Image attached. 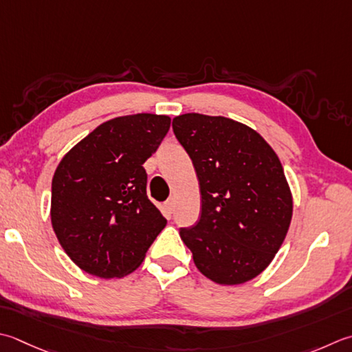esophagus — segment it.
Returning a JSON list of instances; mask_svg holds the SVG:
<instances>
[{"mask_svg": "<svg viewBox=\"0 0 352 352\" xmlns=\"http://www.w3.org/2000/svg\"><path fill=\"white\" fill-rule=\"evenodd\" d=\"M175 208V199L174 198H168L166 201H164V209H166L169 213H172V210H174Z\"/></svg>", "mask_w": 352, "mask_h": 352, "instance_id": "esophagus-1", "label": "esophagus"}]
</instances>
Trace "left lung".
Segmentation results:
<instances>
[{"mask_svg": "<svg viewBox=\"0 0 352 352\" xmlns=\"http://www.w3.org/2000/svg\"><path fill=\"white\" fill-rule=\"evenodd\" d=\"M199 182L201 215L180 236L197 268L217 284L256 278L280 249L293 215L276 153L256 131L221 116L172 120Z\"/></svg>", "mask_w": 352, "mask_h": 352, "instance_id": "obj_1", "label": "left lung"}]
</instances>
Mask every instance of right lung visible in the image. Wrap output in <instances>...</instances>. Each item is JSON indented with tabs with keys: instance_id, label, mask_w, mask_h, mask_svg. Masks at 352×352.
<instances>
[{
	"instance_id": "obj_1",
	"label": "right lung",
	"mask_w": 352,
	"mask_h": 352,
	"mask_svg": "<svg viewBox=\"0 0 352 352\" xmlns=\"http://www.w3.org/2000/svg\"><path fill=\"white\" fill-rule=\"evenodd\" d=\"M169 126L168 116L116 117L60 160L52 182V226L84 272L105 279L134 272L166 226L146 195L143 163Z\"/></svg>"
}]
</instances>
